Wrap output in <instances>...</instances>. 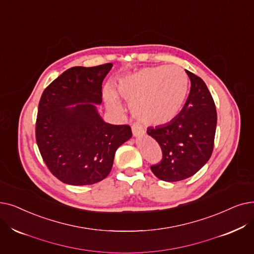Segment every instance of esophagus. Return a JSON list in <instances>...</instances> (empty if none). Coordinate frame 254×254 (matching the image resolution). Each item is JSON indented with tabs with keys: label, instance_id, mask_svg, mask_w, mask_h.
Instances as JSON below:
<instances>
[{
	"label": "esophagus",
	"instance_id": "34e87169",
	"mask_svg": "<svg viewBox=\"0 0 254 254\" xmlns=\"http://www.w3.org/2000/svg\"><path fill=\"white\" fill-rule=\"evenodd\" d=\"M131 131H133V135L135 137H140L142 135H144V129H143L142 126H140L139 124H134L131 126Z\"/></svg>",
	"mask_w": 254,
	"mask_h": 254
}]
</instances>
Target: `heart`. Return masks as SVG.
<instances>
[{
    "mask_svg": "<svg viewBox=\"0 0 254 254\" xmlns=\"http://www.w3.org/2000/svg\"><path fill=\"white\" fill-rule=\"evenodd\" d=\"M116 92L130 103L134 116L146 126L158 127L178 117L189 93V78L178 66H156L139 69L120 78ZM107 106L113 111L123 110L116 94L105 91Z\"/></svg>",
    "mask_w": 254,
    "mask_h": 254,
    "instance_id": "obj_1",
    "label": "heart"
}]
</instances>
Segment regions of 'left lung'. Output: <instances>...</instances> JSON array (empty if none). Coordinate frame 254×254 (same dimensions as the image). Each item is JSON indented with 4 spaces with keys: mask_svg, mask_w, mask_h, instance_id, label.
<instances>
[{
    "mask_svg": "<svg viewBox=\"0 0 254 254\" xmlns=\"http://www.w3.org/2000/svg\"><path fill=\"white\" fill-rule=\"evenodd\" d=\"M191 89L181 114L173 121L148 127L147 134L161 146L163 158L150 167L164 182H179L200 170L212 156L217 126L213 97L205 83L189 70Z\"/></svg>",
    "mask_w": 254,
    "mask_h": 254,
    "instance_id": "1",
    "label": "left lung"
}]
</instances>
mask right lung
<instances>
[{
    "instance_id": "1",
    "label": "right lung",
    "mask_w": 254,
    "mask_h": 254,
    "mask_svg": "<svg viewBox=\"0 0 254 254\" xmlns=\"http://www.w3.org/2000/svg\"><path fill=\"white\" fill-rule=\"evenodd\" d=\"M112 66L71 67L41 95L36 142L50 171L65 184L85 186L106 179L117 148L131 138L129 126L105 123L96 108Z\"/></svg>"
}]
</instances>
